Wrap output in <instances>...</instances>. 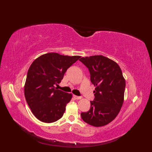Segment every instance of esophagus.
<instances>
[{
	"label": "esophagus",
	"mask_w": 152,
	"mask_h": 152,
	"mask_svg": "<svg viewBox=\"0 0 152 152\" xmlns=\"http://www.w3.org/2000/svg\"><path fill=\"white\" fill-rule=\"evenodd\" d=\"M73 98H74V99H81L80 96H77L76 95H73Z\"/></svg>",
	"instance_id": "1"
}]
</instances>
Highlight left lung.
<instances>
[{
    "label": "left lung",
    "instance_id": "obj_1",
    "mask_svg": "<svg viewBox=\"0 0 152 152\" xmlns=\"http://www.w3.org/2000/svg\"><path fill=\"white\" fill-rule=\"evenodd\" d=\"M96 87L94 100L88 112L81 113L85 122L94 127L107 125L117 116L124 100L126 80L118 64L102 55L82 57Z\"/></svg>",
    "mask_w": 152,
    "mask_h": 152
}]
</instances>
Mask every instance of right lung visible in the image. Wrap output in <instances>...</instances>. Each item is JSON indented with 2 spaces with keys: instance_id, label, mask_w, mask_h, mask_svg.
I'll return each instance as SVG.
<instances>
[{
  "instance_id": "obj_1",
  "label": "right lung",
  "mask_w": 152,
  "mask_h": 152,
  "mask_svg": "<svg viewBox=\"0 0 152 152\" xmlns=\"http://www.w3.org/2000/svg\"><path fill=\"white\" fill-rule=\"evenodd\" d=\"M80 58L49 53L31 63L24 86L25 96L32 113L41 122L52 123L63 117L72 94L57 89L55 86Z\"/></svg>"
}]
</instances>
